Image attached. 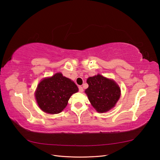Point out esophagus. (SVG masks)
Segmentation results:
<instances>
[{"label": "esophagus", "instance_id": "esophagus-1", "mask_svg": "<svg viewBox=\"0 0 160 160\" xmlns=\"http://www.w3.org/2000/svg\"><path fill=\"white\" fill-rule=\"evenodd\" d=\"M79 91L80 92H83V87H82V86H79Z\"/></svg>", "mask_w": 160, "mask_h": 160}]
</instances>
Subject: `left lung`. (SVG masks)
<instances>
[{
	"label": "left lung",
	"mask_w": 160,
	"mask_h": 160,
	"mask_svg": "<svg viewBox=\"0 0 160 160\" xmlns=\"http://www.w3.org/2000/svg\"><path fill=\"white\" fill-rule=\"evenodd\" d=\"M87 83L89 88L85 92L98 112H106L114 107L120 98L121 89L113 80L98 75L89 77Z\"/></svg>",
	"instance_id": "1"
}]
</instances>
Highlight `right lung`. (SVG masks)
Segmentation results:
<instances>
[{
    "instance_id": "obj_1",
    "label": "right lung",
    "mask_w": 160,
    "mask_h": 160,
    "mask_svg": "<svg viewBox=\"0 0 160 160\" xmlns=\"http://www.w3.org/2000/svg\"><path fill=\"white\" fill-rule=\"evenodd\" d=\"M78 90L73 81L58 72L40 82L35 92V98L38 106L44 112L57 114L65 108L70 97Z\"/></svg>"
}]
</instances>
